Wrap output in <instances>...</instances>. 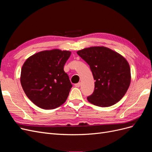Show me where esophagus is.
Listing matches in <instances>:
<instances>
[{
	"mask_svg": "<svg viewBox=\"0 0 152 152\" xmlns=\"http://www.w3.org/2000/svg\"><path fill=\"white\" fill-rule=\"evenodd\" d=\"M75 86L76 87H79L80 86V82H79V83L75 84Z\"/></svg>",
	"mask_w": 152,
	"mask_h": 152,
	"instance_id": "34e87169",
	"label": "esophagus"
}]
</instances>
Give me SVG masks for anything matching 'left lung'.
<instances>
[{"instance_id":"obj_1","label":"left lung","mask_w":152,"mask_h":152,"mask_svg":"<svg viewBox=\"0 0 152 152\" xmlns=\"http://www.w3.org/2000/svg\"><path fill=\"white\" fill-rule=\"evenodd\" d=\"M88 64L94 82L93 93L87 100L94 105L108 107L118 102L131 83L130 66L121 54L106 47H91L77 52Z\"/></svg>"}]
</instances>
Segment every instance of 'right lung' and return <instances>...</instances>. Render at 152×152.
Returning a JSON list of instances; mask_svg holds the SVG:
<instances>
[{"mask_svg": "<svg viewBox=\"0 0 152 152\" xmlns=\"http://www.w3.org/2000/svg\"><path fill=\"white\" fill-rule=\"evenodd\" d=\"M70 54L68 50H44L24 63L21 86L27 97L39 108L54 109L66 102L72 85L64 65Z\"/></svg>", "mask_w": 152, "mask_h": 152, "instance_id": "obj_1", "label": "right lung"}]
</instances>
